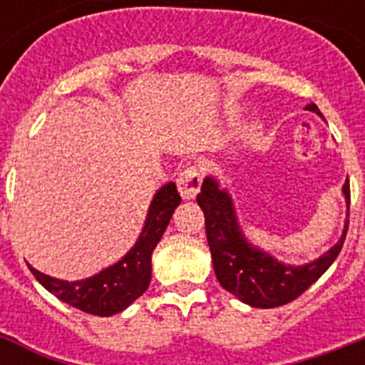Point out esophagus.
<instances>
[{
    "mask_svg": "<svg viewBox=\"0 0 365 365\" xmlns=\"http://www.w3.org/2000/svg\"><path fill=\"white\" fill-rule=\"evenodd\" d=\"M200 182H202V176L200 172L195 168V166H189L183 172H180L178 176V189H180V195H182L185 200H193L197 197L200 189Z\"/></svg>",
    "mask_w": 365,
    "mask_h": 365,
    "instance_id": "34e87169",
    "label": "esophagus"
}]
</instances>
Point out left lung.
I'll return each mask as SVG.
<instances>
[{"mask_svg":"<svg viewBox=\"0 0 365 365\" xmlns=\"http://www.w3.org/2000/svg\"><path fill=\"white\" fill-rule=\"evenodd\" d=\"M307 110L322 117L317 104H309ZM343 195L346 202V220L341 239L317 259L303 265H288L250 242L240 227L227 187H222L217 178L206 176L200 193L197 195V202L205 212L206 239L220 284L237 299L257 309H274L299 297L328 271L343 248L351 205L349 180L343 185Z\"/></svg>","mask_w":365,"mask_h":365,"instance_id":"1","label":"left lung"}]
</instances>
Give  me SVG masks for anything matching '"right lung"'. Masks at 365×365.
<instances>
[{
	"label": "right lung",
	"instance_id": "obj_1",
	"mask_svg": "<svg viewBox=\"0 0 365 365\" xmlns=\"http://www.w3.org/2000/svg\"><path fill=\"white\" fill-rule=\"evenodd\" d=\"M182 202L176 183L168 182L157 189L149 205L148 216L143 222L142 233L121 259L106 267L93 277L83 280H60L43 274L31 265L30 271L39 280L43 288L56 295L60 301L76 307L79 311L96 317H113L125 311L151 282V254L163 239L170 217Z\"/></svg>",
	"mask_w": 365,
	"mask_h": 365
}]
</instances>
